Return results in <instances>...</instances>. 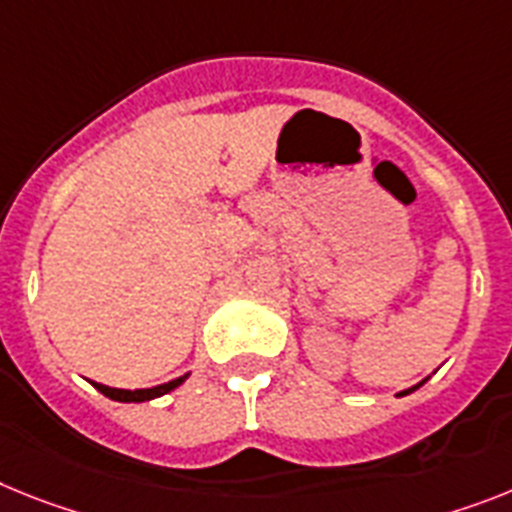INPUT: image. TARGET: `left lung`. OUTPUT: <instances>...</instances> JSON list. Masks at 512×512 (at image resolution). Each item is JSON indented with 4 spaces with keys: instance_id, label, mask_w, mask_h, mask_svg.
<instances>
[{
    "instance_id": "8db88e82",
    "label": "left lung",
    "mask_w": 512,
    "mask_h": 512,
    "mask_svg": "<svg viewBox=\"0 0 512 512\" xmlns=\"http://www.w3.org/2000/svg\"><path fill=\"white\" fill-rule=\"evenodd\" d=\"M419 385H422V382H419ZM419 385H414V388H409V390H403V393H398V395H409V393H414V390L419 388Z\"/></svg>"
}]
</instances>
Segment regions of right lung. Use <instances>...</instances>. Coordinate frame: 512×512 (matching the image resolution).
I'll return each instance as SVG.
<instances>
[{
	"label": "right lung",
	"mask_w": 512,
	"mask_h": 512,
	"mask_svg": "<svg viewBox=\"0 0 512 512\" xmlns=\"http://www.w3.org/2000/svg\"><path fill=\"white\" fill-rule=\"evenodd\" d=\"M184 380H187V375H184V377H176V380H171V382H163V385H156V388H140V390L109 388V385H101V382H93V388H96L98 393L106 395V398H111V401H119V403H143V401H153V398H161V395L171 393V390L179 388V385H182Z\"/></svg>",
	"instance_id": "obj_1"
}]
</instances>
